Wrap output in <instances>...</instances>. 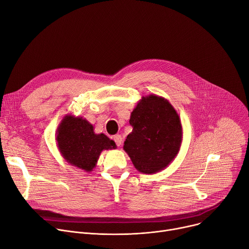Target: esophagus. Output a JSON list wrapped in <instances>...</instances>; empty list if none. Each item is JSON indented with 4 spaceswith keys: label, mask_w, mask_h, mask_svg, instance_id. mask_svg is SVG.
<instances>
[{
    "label": "esophagus",
    "mask_w": 249,
    "mask_h": 249,
    "mask_svg": "<svg viewBox=\"0 0 249 249\" xmlns=\"http://www.w3.org/2000/svg\"><path fill=\"white\" fill-rule=\"evenodd\" d=\"M113 141L116 142V143H117L118 146H121L122 143H123V138H122L120 135H116V136H114V137H113Z\"/></svg>",
    "instance_id": "esophagus-1"
}]
</instances>
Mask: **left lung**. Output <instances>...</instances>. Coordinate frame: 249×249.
Segmentation results:
<instances>
[{"label": "left lung", "mask_w": 249, "mask_h": 249, "mask_svg": "<svg viewBox=\"0 0 249 249\" xmlns=\"http://www.w3.org/2000/svg\"><path fill=\"white\" fill-rule=\"evenodd\" d=\"M133 129L124 149L140 173L152 175L167 167L178 156L182 142L178 113L164 98L142 97L130 113Z\"/></svg>", "instance_id": "left-lung-1"}]
</instances>
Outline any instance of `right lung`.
I'll use <instances>...</instances> for the list:
<instances>
[{"label": "right lung", "mask_w": 249, "mask_h": 249, "mask_svg": "<svg viewBox=\"0 0 249 249\" xmlns=\"http://www.w3.org/2000/svg\"><path fill=\"white\" fill-rule=\"evenodd\" d=\"M56 145L65 160L87 173L97 165L102 151L117 148L116 142L104 133H94L86 119L66 114L55 132Z\"/></svg>", "instance_id": "obj_1"}]
</instances>
